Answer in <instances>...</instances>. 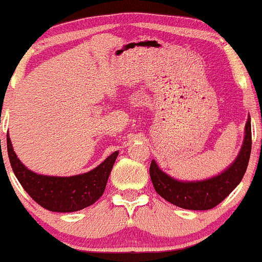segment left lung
<instances>
[{
	"mask_svg": "<svg viewBox=\"0 0 262 262\" xmlns=\"http://www.w3.org/2000/svg\"><path fill=\"white\" fill-rule=\"evenodd\" d=\"M251 118L245 126V139L238 156L225 171L217 177L198 182H180L159 169L151 161L150 177L156 193L174 206L193 211H207L220 204L244 178L251 154Z\"/></svg>",
	"mask_w": 262,
	"mask_h": 262,
	"instance_id": "obj_1",
	"label": "left lung"
}]
</instances>
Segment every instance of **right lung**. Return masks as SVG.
Returning <instances> with one entry per match:
<instances>
[{
	"instance_id": "1",
	"label": "right lung",
	"mask_w": 262,
	"mask_h": 262,
	"mask_svg": "<svg viewBox=\"0 0 262 262\" xmlns=\"http://www.w3.org/2000/svg\"><path fill=\"white\" fill-rule=\"evenodd\" d=\"M7 152L12 170L26 193L42 208L51 212H77L98 201L106 189L107 180L117 159L111 154L93 170L73 177H49L29 170L13 151L7 135Z\"/></svg>"
}]
</instances>
